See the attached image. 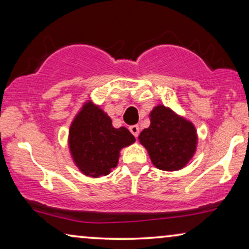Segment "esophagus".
<instances>
[{
  "mask_svg": "<svg viewBox=\"0 0 249 249\" xmlns=\"http://www.w3.org/2000/svg\"><path fill=\"white\" fill-rule=\"evenodd\" d=\"M129 130H130V132L135 136V137H138V135H139V125H137V124L130 125V127H129Z\"/></svg>",
  "mask_w": 249,
  "mask_h": 249,
  "instance_id": "esophagus-1",
  "label": "esophagus"
}]
</instances>
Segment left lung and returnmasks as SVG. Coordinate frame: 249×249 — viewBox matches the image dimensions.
<instances>
[{"label": "left lung", "mask_w": 249, "mask_h": 249, "mask_svg": "<svg viewBox=\"0 0 249 249\" xmlns=\"http://www.w3.org/2000/svg\"><path fill=\"white\" fill-rule=\"evenodd\" d=\"M151 124L139 135L153 164L163 171H177L190 161L196 152L195 125L164 105L149 113Z\"/></svg>", "instance_id": "obj_1"}]
</instances>
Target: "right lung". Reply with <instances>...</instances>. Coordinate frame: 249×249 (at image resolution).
Instances as JSON below:
<instances>
[{
    "label": "right lung",
    "mask_w": 249,
    "mask_h": 249,
    "mask_svg": "<svg viewBox=\"0 0 249 249\" xmlns=\"http://www.w3.org/2000/svg\"><path fill=\"white\" fill-rule=\"evenodd\" d=\"M135 141L127 128H114L110 117L91 101L83 105L69 129L74 164L91 178L108 175L118 165L121 149Z\"/></svg>",
    "instance_id": "add662e5"
}]
</instances>
